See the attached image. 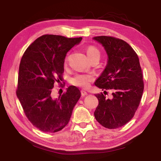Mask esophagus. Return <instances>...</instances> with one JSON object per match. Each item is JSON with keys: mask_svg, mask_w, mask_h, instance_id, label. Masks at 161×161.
<instances>
[{"mask_svg": "<svg viewBox=\"0 0 161 161\" xmlns=\"http://www.w3.org/2000/svg\"><path fill=\"white\" fill-rule=\"evenodd\" d=\"M81 94H82V96H86V95H87V92L85 90H82Z\"/></svg>", "mask_w": 161, "mask_h": 161, "instance_id": "esophagus-1", "label": "esophagus"}]
</instances>
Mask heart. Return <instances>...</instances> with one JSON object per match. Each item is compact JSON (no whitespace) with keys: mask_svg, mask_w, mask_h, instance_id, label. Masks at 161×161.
Segmentation results:
<instances>
[{"mask_svg":"<svg viewBox=\"0 0 161 161\" xmlns=\"http://www.w3.org/2000/svg\"><path fill=\"white\" fill-rule=\"evenodd\" d=\"M87 56L88 58H91L94 56H100V51L97 47L94 46H90L85 49ZM67 62V58L65 60V64ZM94 79L93 74H77L74 78H72L71 83L78 87L86 88L90 86L92 81Z\"/></svg>","mask_w":161,"mask_h":161,"instance_id":"1","label":"heart"}]
</instances>
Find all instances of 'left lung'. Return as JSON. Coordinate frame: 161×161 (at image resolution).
Returning <instances> with one entry per match:
<instances>
[{
	"mask_svg": "<svg viewBox=\"0 0 161 161\" xmlns=\"http://www.w3.org/2000/svg\"><path fill=\"white\" fill-rule=\"evenodd\" d=\"M93 39L102 44L108 55L106 66L94 85L102 90L112 91L113 95L111 99L102 93L95 95L99 105L94 117L107 129H117L133 117L142 98L144 83L139 58L122 39L109 36Z\"/></svg>",
	"mask_w": 161,
	"mask_h": 161,
	"instance_id": "obj_1",
	"label": "left lung"
}]
</instances>
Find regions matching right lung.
Wrapping results in <instances>:
<instances>
[{
	"label": "right lung",
	"instance_id": "1",
	"mask_svg": "<svg viewBox=\"0 0 161 161\" xmlns=\"http://www.w3.org/2000/svg\"><path fill=\"white\" fill-rule=\"evenodd\" d=\"M81 40L44 35L32 42L22 56L16 96L28 120L39 130L55 133L69 122L80 90L71 85L58 98L52 97L51 92L55 82L62 79L67 52Z\"/></svg>",
	"mask_w": 161,
	"mask_h": 161
}]
</instances>
